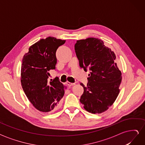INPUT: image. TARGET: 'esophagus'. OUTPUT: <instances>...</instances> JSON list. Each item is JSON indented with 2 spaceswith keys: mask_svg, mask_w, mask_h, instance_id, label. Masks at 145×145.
Returning a JSON list of instances; mask_svg holds the SVG:
<instances>
[{
  "mask_svg": "<svg viewBox=\"0 0 145 145\" xmlns=\"http://www.w3.org/2000/svg\"><path fill=\"white\" fill-rule=\"evenodd\" d=\"M67 84L69 86H73V85H75V83H71V82H67Z\"/></svg>",
  "mask_w": 145,
  "mask_h": 145,
  "instance_id": "esophagus-1",
  "label": "esophagus"
}]
</instances>
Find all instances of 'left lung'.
Returning a JSON list of instances; mask_svg holds the SVG:
<instances>
[{"label":"left lung","mask_w":145,"mask_h":145,"mask_svg":"<svg viewBox=\"0 0 145 145\" xmlns=\"http://www.w3.org/2000/svg\"><path fill=\"white\" fill-rule=\"evenodd\" d=\"M80 67L90 71L88 82L80 102L85 110L93 114L106 111L119 94L121 72L117 65L116 56L100 39L89 37L77 40L75 44Z\"/></svg>","instance_id":"left-lung-1"}]
</instances>
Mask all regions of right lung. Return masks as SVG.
I'll list each match as a JSON object with an SVG mask.
<instances>
[{
	"mask_svg": "<svg viewBox=\"0 0 145 145\" xmlns=\"http://www.w3.org/2000/svg\"><path fill=\"white\" fill-rule=\"evenodd\" d=\"M65 41L53 37L40 39L29 48L22 59V86L29 102L43 112L57 109L64 95L65 86L59 78L50 82L48 76L56 69V51Z\"/></svg>",
	"mask_w": 145,
	"mask_h": 145,
	"instance_id": "add662e5",
	"label": "right lung"
}]
</instances>
